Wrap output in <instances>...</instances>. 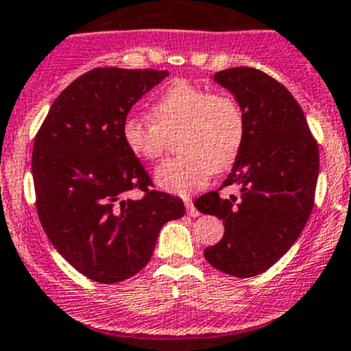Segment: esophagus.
Returning a JSON list of instances; mask_svg holds the SVG:
<instances>
[{"label":"esophagus","mask_w":351,"mask_h":351,"mask_svg":"<svg viewBox=\"0 0 351 351\" xmlns=\"http://www.w3.org/2000/svg\"><path fill=\"white\" fill-rule=\"evenodd\" d=\"M184 205H186V210H188L189 215H191V217H198L199 215V212L196 210L195 203H193L191 199H184Z\"/></svg>","instance_id":"obj_1"}]
</instances>
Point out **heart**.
I'll return each instance as SVG.
<instances>
[{"label":"heart","instance_id":"obj_1","mask_svg":"<svg viewBox=\"0 0 351 351\" xmlns=\"http://www.w3.org/2000/svg\"><path fill=\"white\" fill-rule=\"evenodd\" d=\"M155 122L129 115L122 122V139L129 152L146 162L165 153L170 136L179 134L181 156L156 169L155 181L163 191L189 195L203 188L212 172L231 169L241 153L246 119L234 98L176 81L153 103Z\"/></svg>","mask_w":351,"mask_h":351}]
</instances>
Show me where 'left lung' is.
Returning <instances> with one entry per match:
<instances>
[{"label":"left lung","instance_id":"1","mask_svg":"<svg viewBox=\"0 0 351 351\" xmlns=\"http://www.w3.org/2000/svg\"><path fill=\"white\" fill-rule=\"evenodd\" d=\"M213 81L234 95L246 136L223 184L195 202L202 213L222 219L226 229L203 255L220 272L253 278L278 262L305 228L319 178V146L302 106L270 75L234 66L217 72ZM226 185H238L240 196L220 199Z\"/></svg>","mask_w":351,"mask_h":351}]
</instances>
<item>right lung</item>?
I'll list each match as a JSON object with an SVG mask.
<instances>
[{"label": "right lung", "mask_w": 351, "mask_h": 351, "mask_svg": "<svg viewBox=\"0 0 351 351\" xmlns=\"http://www.w3.org/2000/svg\"><path fill=\"white\" fill-rule=\"evenodd\" d=\"M167 70L105 66L66 86L34 139L32 178L41 226L75 270L103 285L125 281L149 262L163 223L184 215L182 199L153 186L122 139L132 105ZM132 189L145 193L132 200Z\"/></svg>", "instance_id": "add662e5"}]
</instances>
